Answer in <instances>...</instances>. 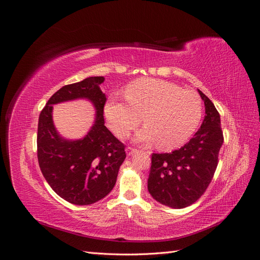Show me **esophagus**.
Masks as SVG:
<instances>
[{
    "label": "esophagus",
    "instance_id": "obj_1",
    "mask_svg": "<svg viewBox=\"0 0 260 260\" xmlns=\"http://www.w3.org/2000/svg\"><path fill=\"white\" fill-rule=\"evenodd\" d=\"M125 152H127V155H128V156H131L133 153L137 152V149L131 147V146H128L127 148H125Z\"/></svg>",
    "mask_w": 260,
    "mask_h": 260
}]
</instances>
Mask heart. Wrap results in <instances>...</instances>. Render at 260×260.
<instances>
[{
	"label": "heart",
	"instance_id": "obj_1",
	"mask_svg": "<svg viewBox=\"0 0 260 260\" xmlns=\"http://www.w3.org/2000/svg\"><path fill=\"white\" fill-rule=\"evenodd\" d=\"M125 99H109L104 107L108 127L117 137L125 138L140 124L137 133L142 142L156 141L162 149L184 144L198 129L203 116L202 99L193 90H182L176 83L143 78L131 82Z\"/></svg>",
	"mask_w": 260,
	"mask_h": 260
}]
</instances>
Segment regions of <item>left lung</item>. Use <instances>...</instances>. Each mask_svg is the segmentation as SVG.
<instances>
[{
  "instance_id": "1",
  "label": "left lung",
  "mask_w": 260,
  "mask_h": 260,
  "mask_svg": "<svg viewBox=\"0 0 260 260\" xmlns=\"http://www.w3.org/2000/svg\"><path fill=\"white\" fill-rule=\"evenodd\" d=\"M199 93L206 113L199 131L174 152L152 154L148 192L157 202L172 208L190 206L205 193L223 143L220 115L205 94L200 90Z\"/></svg>"
}]
</instances>
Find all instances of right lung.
<instances>
[{"instance_id":"1","label":"right lung","mask_w":260,"mask_h":260,"mask_svg":"<svg viewBox=\"0 0 260 260\" xmlns=\"http://www.w3.org/2000/svg\"><path fill=\"white\" fill-rule=\"evenodd\" d=\"M104 77H89L55 92L39 116L38 161L46 182L61 199L75 205H90L111 192L125 158L124 144L105 127ZM88 98L97 109L96 121L83 139H62L53 127L54 104Z\"/></svg>"}]
</instances>
